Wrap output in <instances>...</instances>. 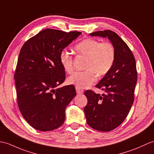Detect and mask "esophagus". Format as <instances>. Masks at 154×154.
Masks as SVG:
<instances>
[{"label": "esophagus", "instance_id": "obj_1", "mask_svg": "<svg viewBox=\"0 0 154 154\" xmlns=\"http://www.w3.org/2000/svg\"><path fill=\"white\" fill-rule=\"evenodd\" d=\"M75 89H76V92H77V94H83V90L82 88L78 87H75Z\"/></svg>", "mask_w": 154, "mask_h": 154}]
</instances>
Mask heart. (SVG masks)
Here are the masks:
<instances>
[{
  "label": "heart",
  "mask_w": 154,
  "mask_h": 154,
  "mask_svg": "<svg viewBox=\"0 0 154 154\" xmlns=\"http://www.w3.org/2000/svg\"><path fill=\"white\" fill-rule=\"evenodd\" d=\"M77 54L87 58L83 71H76L67 79V82L79 88L91 86L96 81V75H104L112 68L116 58L115 48L109 42H100L94 38L84 39L74 47ZM60 62L63 69L71 73L73 70V56L71 53L62 51Z\"/></svg>",
  "instance_id": "b5f03b06"
}]
</instances>
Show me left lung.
Instances as JSON below:
<instances>
[{
  "label": "left lung",
  "mask_w": 154,
  "mask_h": 154,
  "mask_svg": "<svg viewBox=\"0 0 154 154\" xmlns=\"http://www.w3.org/2000/svg\"><path fill=\"white\" fill-rule=\"evenodd\" d=\"M92 37H108L116 52L113 65L96 85L104 91L100 95L87 91L88 103L84 112L87 124L95 130L108 132L123 122L134 102L137 71L133 54L122 38L110 30L96 31Z\"/></svg>",
  "instance_id": "obj_1"
}]
</instances>
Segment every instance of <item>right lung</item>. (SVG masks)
Segmentation results:
<instances>
[{
	"mask_svg": "<svg viewBox=\"0 0 154 154\" xmlns=\"http://www.w3.org/2000/svg\"><path fill=\"white\" fill-rule=\"evenodd\" d=\"M81 34L46 29L21 49L14 75L17 104L24 119L35 129L51 131L65 121L66 108L76 91L73 85L56 88L66 79L60 54Z\"/></svg>",
	"mask_w": 154,
	"mask_h": 154,
	"instance_id": "add662e5",
	"label": "right lung"
}]
</instances>
